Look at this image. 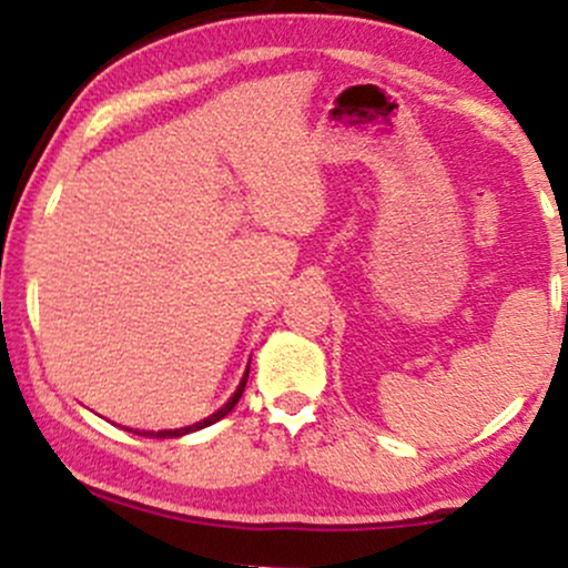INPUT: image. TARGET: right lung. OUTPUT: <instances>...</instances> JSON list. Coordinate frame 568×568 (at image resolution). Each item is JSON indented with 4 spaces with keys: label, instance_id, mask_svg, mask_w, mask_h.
I'll return each instance as SVG.
<instances>
[{
    "label": "right lung",
    "instance_id": "1",
    "mask_svg": "<svg viewBox=\"0 0 568 568\" xmlns=\"http://www.w3.org/2000/svg\"><path fill=\"white\" fill-rule=\"evenodd\" d=\"M251 371V368H247ZM247 371H245V376H243V382H240V387H237V393H234L230 400L224 403V406H221L216 414H211L207 416V419H202V422H197V425H189V427H181V429H162V433H135V435H146V438H181V435H186V433H194V429H202V427H207V425H216L219 419H224L226 414H230V410L237 406V400L240 397H243V393H245V382H247Z\"/></svg>",
    "mask_w": 568,
    "mask_h": 568
}]
</instances>
